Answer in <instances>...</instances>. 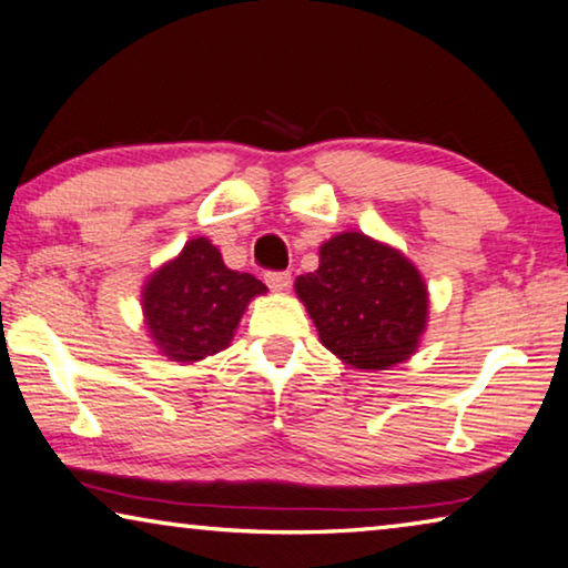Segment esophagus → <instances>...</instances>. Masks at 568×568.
<instances>
[{
    "label": "esophagus",
    "instance_id": "esophagus-1",
    "mask_svg": "<svg viewBox=\"0 0 568 568\" xmlns=\"http://www.w3.org/2000/svg\"><path fill=\"white\" fill-rule=\"evenodd\" d=\"M265 283L270 291L281 293L287 285H291V273H265Z\"/></svg>",
    "mask_w": 568,
    "mask_h": 568
}]
</instances>
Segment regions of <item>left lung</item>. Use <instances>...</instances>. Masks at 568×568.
Wrapping results in <instances>:
<instances>
[{
	"mask_svg": "<svg viewBox=\"0 0 568 568\" xmlns=\"http://www.w3.org/2000/svg\"><path fill=\"white\" fill-rule=\"evenodd\" d=\"M321 344L354 368L382 372L407 362L427 328L429 295L399 250L341 232L321 245V265L295 281Z\"/></svg>",
	"mask_w": 568,
	"mask_h": 568,
	"instance_id": "8db88e82",
	"label": "left lung"
}]
</instances>
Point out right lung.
<instances>
[{
    "mask_svg": "<svg viewBox=\"0 0 568 568\" xmlns=\"http://www.w3.org/2000/svg\"><path fill=\"white\" fill-rule=\"evenodd\" d=\"M265 291L255 275L224 265L210 240L194 237L143 285V318L169 362L194 364L230 346L247 303Z\"/></svg>",
    "mask_w": 568,
    "mask_h": 568,
    "instance_id": "obj_1",
    "label": "right lung"
}]
</instances>
